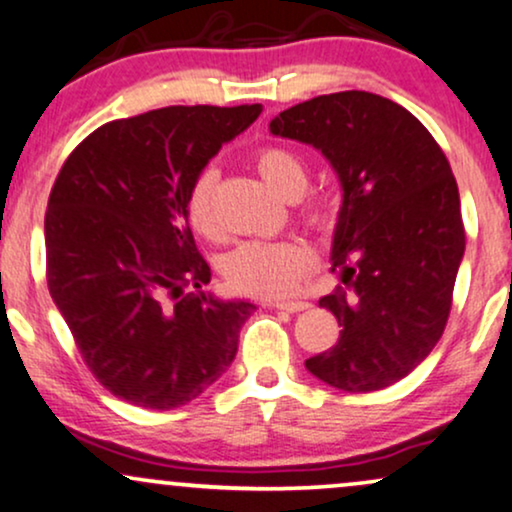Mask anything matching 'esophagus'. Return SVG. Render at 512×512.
I'll use <instances>...</instances> for the list:
<instances>
[{
	"mask_svg": "<svg viewBox=\"0 0 512 512\" xmlns=\"http://www.w3.org/2000/svg\"><path fill=\"white\" fill-rule=\"evenodd\" d=\"M266 306L270 308H277V311H287V313H299V311H306L308 306L306 301H268Z\"/></svg>",
	"mask_w": 512,
	"mask_h": 512,
	"instance_id": "1",
	"label": "esophagus"
}]
</instances>
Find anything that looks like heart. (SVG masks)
I'll return each instance as SVG.
<instances>
[{"mask_svg":"<svg viewBox=\"0 0 512 512\" xmlns=\"http://www.w3.org/2000/svg\"><path fill=\"white\" fill-rule=\"evenodd\" d=\"M254 166L263 182L277 197L296 199L308 182L306 161L294 149L270 144L254 154ZM218 170L204 168L194 178L187 194L189 225L204 237L216 235V211H213V192H216ZM304 218L315 230L327 232L337 223V206L330 197H311L304 206ZM313 251L299 239L285 242H246L237 246L225 258V280L235 292L275 299L285 296L299 285V280L311 268Z\"/></svg>","mask_w":512,"mask_h":512,"instance_id":"obj_1","label":"heart"}]
</instances>
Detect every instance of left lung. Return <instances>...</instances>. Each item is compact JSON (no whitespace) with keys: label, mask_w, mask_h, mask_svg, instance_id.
Listing matches in <instances>:
<instances>
[{"label":"left lung","mask_w":512,"mask_h":512,"mask_svg":"<svg viewBox=\"0 0 512 512\" xmlns=\"http://www.w3.org/2000/svg\"><path fill=\"white\" fill-rule=\"evenodd\" d=\"M270 132L318 149L342 187L330 261L344 287L320 299L342 332L306 370L351 394L403 380L444 332L465 254L444 151L413 113L361 90L296 104Z\"/></svg>","instance_id":"8db88e82"}]
</instances>
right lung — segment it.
<instances>
[{
    "mask_svg": "<svg viewBox=\"0 0 512 512\" xmlns=\"http://www.w3.org/2000/svg\"><path fill=\"white\" fill-rule=\"evenodd\" d=\"M258 116L261 104L168 106L111 121L73 149L54 182L49 294L92 375L132 406H185L235 361L256 306L204 292L211 268L189 230L187 194Z\"/></svg>",
    "mask_w": 512,
    "mask_h": 512,
    "instance_id": "1",
    "label": "right lung"
}]
</instances>
